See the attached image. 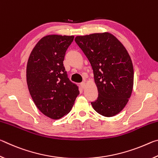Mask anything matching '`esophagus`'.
<instances>
[{
	"label": "esophagus",
	"instance_id": "esophagus-1",
	"mask_svg": "<svg viewBox=\"0 0 158 158\" xmlns=\"http://www.w3.org/2000/svg\"><path fill=\"white\" fill-rule=\"evenodd\" d=\"M80 85H81V87L82 88V89H85V82H81V84H80Z\"/></svg>",
	"mask_w": 158,
	"mask_h": 158
}]
</instances>
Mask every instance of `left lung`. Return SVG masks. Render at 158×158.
Instances as JSON below:
<instances>
[{
    "instance_id": "obj_1",
    "label": "left lung",
    "mask_w": 158,
    "mask_h": 158,
    "mask_svg": "<svg viewBox=\"0 0 158 158\" xmlns=\"http://www.w3.org/2000/svg\"><path fill=\"white\" fill-rule=\"evenodd\" d=\"M81 48L92 66L98 97L93 109L105 117L114 116L127 105L132 92L134 69L127 51L109 33L77 36Z\"/></svg>"
}]
</instances>
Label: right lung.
<instances>
[{
  "label": "right lung",
  "instance_id": "obj_1",
  "mask_svg": "<svg viewBox=\"0 0 158 158\" xmlns=\"http://www.w3.org/2000/svg\"><path fill=\"white\" fill-rule=\"evenodd\" d=\"M74 36L49 35L36 44L28 58L26 81L37 109L52 119H59L70 111L79 94L63 66L65 52Z\"/></svg>",
  "mask_w": 158,
  "mask_h": 158
}]
</instances>
